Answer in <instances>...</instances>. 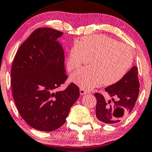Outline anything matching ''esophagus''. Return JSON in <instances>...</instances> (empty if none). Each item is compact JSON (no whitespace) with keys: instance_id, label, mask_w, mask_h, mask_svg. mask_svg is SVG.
I'll return each mask as SVG.
<instances>
[{"instance_id":"esophagus-1","label":"esophagus","mask_w":152,"mask_h":152,"mask_svg":"<svg viewBox=\"0 0 152 152\" xmlns=\"http://www.w3.org/2000/svg\"><path fill=\"white\" fill-rule=\"evenodd\" d=\"M80 94H81V95H86L88 94V92L87 91H86L84 88H80Z\"/></svg>"}]
</instances>
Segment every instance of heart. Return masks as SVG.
Instances as JSON below:
<instances>
[{
    "mask_svg": "<svg viewBox=\"0 0 152 152\" xmlns=\"http://www.w3.org/2000/svg\"><path fill=\"white\" fill-rule=\"evenodd\" d=\"M91 58V65L78 69L73 80L81 88L91 89L102 83L106 86L118 83L127 74L132 65L134 55L127 45L103 34L84 37L79 45L70 49L67 66L78 69Z\"/></svg>",
    "mask_w": 152,
    "mask_h": 152,
    "instance_id": "1",
    "label": "heart"
}]
</instances>
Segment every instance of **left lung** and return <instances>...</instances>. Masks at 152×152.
Returning a JSON list of instances; mask_svg holds the SVG:
<instances>
[{
    "mask_svg": "<svg viewBox=\"0 0 152 152\" xmlns=\"http://www.w3.org/2000/svg\"><path fill=\"white\" fill-rule=\"evenodd\" d=\"M138 69L133 66L118 83L105 88L112 100H105L103 95L96 93V118L107 124L121 122L130 114L134 107L140 91Z\"/></svg>",
    "mask_w": 152,
    "mask_h": 152,
    "instance_id": "8db88e82",
    "label": "left lung"
}]
</instances>
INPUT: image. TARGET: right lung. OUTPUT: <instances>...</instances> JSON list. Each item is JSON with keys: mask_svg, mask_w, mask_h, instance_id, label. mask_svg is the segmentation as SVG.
<instances>
[{"mask_svg": "<svg viewBox=\"0 0 152 152\" xmlns=\"http://www.w3.org/2000/svg\"><path fill=\"white\" fill-rule=\"evenodd\" d=\"M62 32L37 29L18 49L11 68L12 97L18 112L32 128L51 132L66 122L71 107L79 97V88L68 78L64 52L56 39Z\"/></svg>", "mask_w": 152, "mask_h": 152, "instance_id": "right-lung-1", "label": "right lung"}]
</instances>
